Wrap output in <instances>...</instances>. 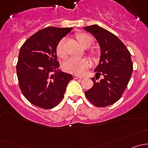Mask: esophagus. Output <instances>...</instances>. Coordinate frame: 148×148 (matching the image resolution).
Wrapping results in <instances>:
<instances>
[{
  "instance_id": "esophagus-1",
  "label": "esophagus",
  "mask_w": 148,
  "mask_h": 148,
  "mask_svg": "<svg viewBox=\"0 0 148 148\" xmlns=\"http://www.w3.org/2000/svg\"><path fill=\"white\" fill-rule=\"evenodd\" d=\"M74 79H82L84 78V76H79V75H74L73 76Z\"/></svg>"
}]
</instances>
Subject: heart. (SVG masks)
<instances>
[{"label": "heart", "mask_w": 148, "mask_h": 148, "mask_svg": "<svg viewBox=\"0 0 148 148\" xmlns=\"http://www.w3.org/2000/svg\"><path fill=\"white\" fill-rule=\"evenodd\" d=\"M79 42L84 47H89L94 43V40L89 34L86 33H78L76 35ZM65 38H63L59 40L56 47V54L60 58H64L66 56V52L64 49ZM91 57L93 59H96L97 57L96 51L92 50L89 51ZM89 66V60L86 58H76L70 57L67 59L64 62L63 69L65 71L71 74H82Z\"/></svg>", "instance_id": "b5f03b06"}]
</instances>
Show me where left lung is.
<instances>
[{"mask_svg":"<svg viewBox=\"0 0 148 148\" xmlns=\"http://www.w3.org/2000/svg\"><path fill=\"white\" fill-rule=\"evenodd\" d=\"M84 28L95 37L101 49L99 64L95 69L96 77L91 78L94 85L85 92V97L96 107H107L117 102L127 86L133 71L131 54L125 44L107 30L97 25Z\"/></svg>","mask_w":148,"mask_h":148,"instance_id":"left-lung-1","label":"left lung"}]
</instances>
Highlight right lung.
Instances as JSON below:
<instances>
[{"instance_id": "add662e5", "label": "right lung", "mask_w": 148, "mask_h": 148, "mask_svg": "<svg viewBox=\"0 0 148 148\" xmlns=\"http://www.w3.org/2000/svg\"><path fill=\"white\" fill-rule=\"evenodd\" d=\"M71 29L49 26L31 36L21 47L16 65L19 87L36 107L49 110L57 106L73 79L71 74L59 70L56 51L59 40Z\"/></svg>"}]
</instances>
